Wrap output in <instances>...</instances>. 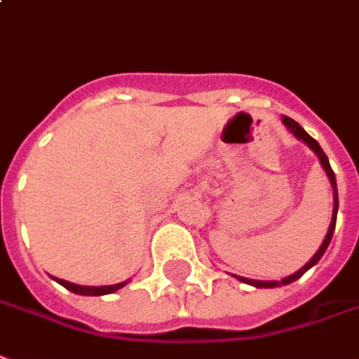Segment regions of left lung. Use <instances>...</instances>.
<instances>
[{
  "label": "left lung",
  "instance_id": "obj_1",
  "mask_svg": "<svg viewBox=\"0 0 359 359\" xmlns=\"http://www.w3.org/2000/svg\"><path fill=\"white\" fill-rule=\"evenodd\" d=\"M284 124L290 130H292L293 134H295V137H299V140H303L305 144L309 145L311 149L315 151V154L319 155V159H320V165L325 167V171H327L328 175V179H330V182H332V188H334V210H332V222H330V227H328V233H327V237H325V241H323V245H320V249L315 252V257L311 258L309 262L305 264V266L302 268V270H297L295 274L292 276H287V278H284L282 282H260V280H247V278H239V280H243V282H247V284L250 285H257V287H278V285H285V284H292V282H295L297 278H302L307 270H309L311 266H315L317 262L320 260V257L325 255V250H327L328 247V243H330V239H332V233H334V225H337V214H338V192H337V179H334V171L330 169V163H328V157L325 155V151L320 149V145L317 140H313V137L303 130L295 120H292L290 116H284Z\"/></svg>",
  "mask_w": 359,
  "mask_h": 359
}]
</instances>
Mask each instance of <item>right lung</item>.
<instances>
[{"mask_svg": "<svg viewBox=\"0 0 359 359\" xmlns=\"http://www.w3.org/2000/svg\"><path fill=\"white\" fill-rule=\"evenodd\" d=\"M57 280V278H56ZM60 284L64 285L66 290L74 293H79V295H104V293H112L120 290L122 285L126 284V282H122V284H114V285H99V287H91V285H77L72 284V282H66V280H57Z\"/></svg>", "mask_w": 359, "mask_h": 359, "instance_id": "obj_1", "label": "right lung"}]
</instances>
